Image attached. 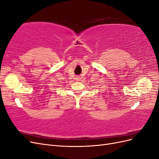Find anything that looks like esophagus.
I'll use <instances>...</instances> for the list:
<instances>
[{"label":"esophagus","mask_w":159,"mask_h":159,"mask_svg":"<svg viewBox=\"0 0 159 159\" xmlns=\"http://www.w3.org/2000/svg\"><path fill=\"white\" fill-rule=\"evenodd\" d=\"M80 79H81V78H80V76H77L76 78H75V81H80Z\"/></svg>","instance_id":"1"}]
</instances>
